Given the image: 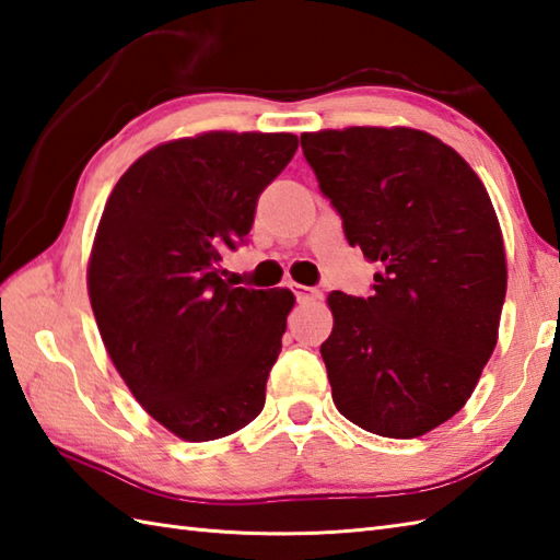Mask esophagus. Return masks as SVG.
Instances as JSON below:
<instances>
[{"instance_id":"34e87169","label":"esophagus","mask_w":560,"mask_h":560,"mask_svg":"<svg viewBox=\"0 0 560 560\" xmlns=\"http://www.w3.org/2000/svg\"><path fill=\"white\" fill-rule=\"evenodd\" d=\"M292 292L296 296V302H316L318 296H322V292H318L316 288H306V284H292Z\"/></svg>"}]
</instances>
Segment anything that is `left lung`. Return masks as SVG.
<instances>
[{
    "label": "left lung",
    "mask_w": 560,
    "mask_h": 560,
    "mask_svg": "<svg viewBox=\"0 0 560 560\" xmlns=\"http://www.w3.org/2000/svg\"><path fill=\"white\" fill-rule=\"evenodd\" d=\"M302 152L348 244L382 264L370 296H328L334 404L374 435H425L466 404L495 348L508 270L493 202L420 130L304 132Z\"/></svg>",
    "instance_id": "1"
}]
</instances>
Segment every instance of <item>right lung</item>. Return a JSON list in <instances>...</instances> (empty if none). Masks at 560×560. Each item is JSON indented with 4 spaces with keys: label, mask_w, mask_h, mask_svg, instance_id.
<instances>
[{
    "label": "right lung",
    "mask_w": 560,
    "mask_h": 560,
    "mask_svg": "<svg viewBox=\"0 0 560 560\" xmlns=\"http://www.w3.org/2000/svg\"><path fill=\"white\" fill-rule=\"evenodd\" d=\"M290 132H208L154 147L113 188L89 260V296L116 370L174 435L208 442L266 404L290 290L234 288L258 196L290 164Z\"/></svg>",
    "instance_id": "add662e5"
}]
</instances>
